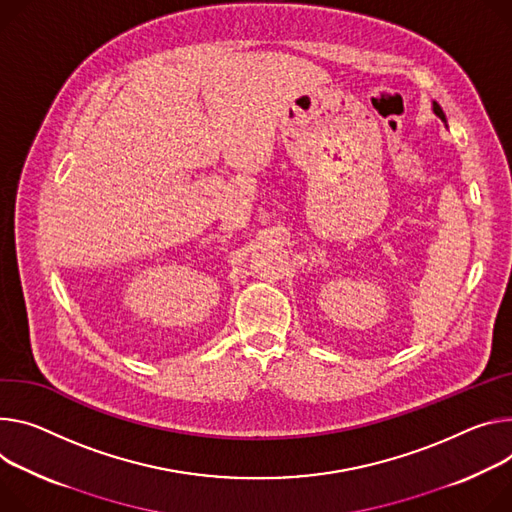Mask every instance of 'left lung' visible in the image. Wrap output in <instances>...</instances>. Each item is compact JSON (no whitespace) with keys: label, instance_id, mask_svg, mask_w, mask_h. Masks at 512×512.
Listing matches in <instances>:
<instances>
[{"label":"left lung","instance_id":"8db88e82","mask_svg":"<svg viewBox=\"0 0 512 512\" xmlns=\"http://www.w3.org/2000/svg\"><path fill=\"white\" fill-rule=\"evenodd\" d=\"M433 112H435L443 122H447V120H445V114H443V110H441V106H439L437 102H433Z\"/></svg>","mask_w":512,"mask_h":512}]
</instances>
